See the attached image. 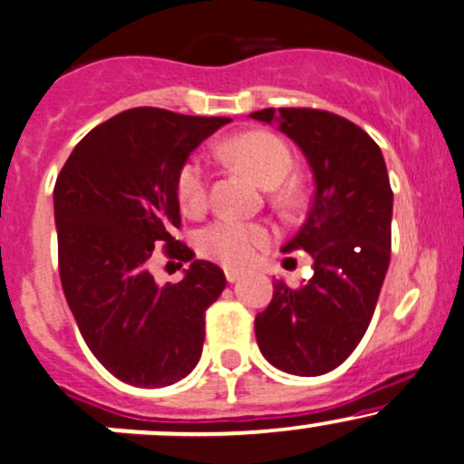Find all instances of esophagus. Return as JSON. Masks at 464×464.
Here are the masks:
<instances>
[{
    "label": "esophagus",
    "mask_w": 464,
    "mask_h": 464,
    "mask_svg": "<svg viewBox=\"0 0 464 464\" xmlns=\"http://www.w3.org/2000/svg\"><path fill=\"white\" fill-rule=\"evenodd\" d=\"M224 275H227V282L228 284H236L237 279L242 277V271H237V268H227V271H224Z\"/></svg>",
    "instance_id": "esophagus-1"
}]
</instances>
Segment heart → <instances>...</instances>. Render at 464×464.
<instances>
[{
    "label": "heart",
    "instance_id": "b5f03b06",
    "mask_svg": "<svg viewBox=\"0 0 464 464\" xmlns=\"http://www.w3.org/2000/svg\"><path fill=\"white\" fill-rule=\"evenodd\" d=\"M222 156L240 165L262 187H279L293 169V154L286 142L268 131H246L224 140ZM207 167L200 158H189L176 176V196L182 211L200 213L207 207ZM271 242V228L259 222H242L222 218L207 224L198 233L196 244L200 256L224 266H246L262 246Z\"/></svg>",
    "mask_w": 464,
    "mask_h": 464
}]
</instances>
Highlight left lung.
Returning a JSON list of instances; mask_svg holds the SVG:
<instances>
[{
	"instance_id": "1",
	"label": "left lung",
	"mask_w": 464,
	"mask_h": 464,
	"mask_svg": "<svg viewBox=\"0 0 464 464\" xmlns=\"http://www.w3.org/2000/svg\"><path fill=\"white\" fill-rule=\"evenodd\" d=\"M277 123L306 156L314 198L284 253L313 256V277L299 288L282 279L256 317L264 359L297 376L343 363L363 339L390 266L392 193L379 145L348 119L324 110L273 108L248 114Z\"/></svg>"
}]
</instances>
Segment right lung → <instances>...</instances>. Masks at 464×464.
Instances as JSON below:
<instances>
[{
	"label": "right lung",
	"mask_w": 464,
	"mask_h": 464,
	"mask_svg": "<svg viewBox=\"0 0 464 464\" xmlns=\"http://www.w3.org/2000/svg\"><path fill=\"white\" fill-rule=\"evenodd\" d=\"M227 116L134 108L96 125L54 185L59 275L92 354L116 379L162 388L200 361L205 310L227 286L222 268L171 233L180 228L176 176ZM191 261L178 285L149 273L155 248Z\"/></svg>",
	"instance_id": "right-lung-1"
}]
</instances>
